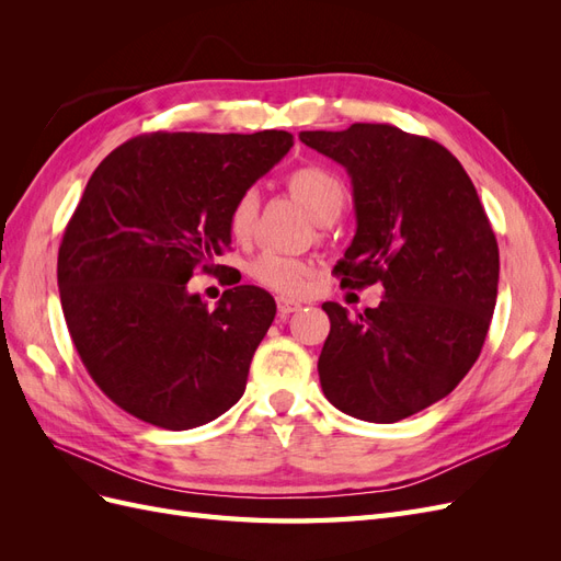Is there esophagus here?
Listing matches in <instances>:
<instances>
[{"label": "esophagus", "mask_w": 561, "mask_h": 561, "mask_svg": "<svg viewBox=\"0 0 561 561\" xmlns=\"http://www.w3.org/2000/svg\"><path fill=\"white\" fill-rule=\"evenodd\" d=\"M276 304H278V313H280L283 318L301 309V304H299V301H295V299H287V297H278V299H276Z\"/></svg>", "instance_id": "34e87169"}]
</instances>
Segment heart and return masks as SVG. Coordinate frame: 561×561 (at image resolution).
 Wrapping results in <instances>:
<instances>
[{
	"mask_svg": "<svg viewBox=\"0 0 561 561\" xmlns=\"http://www.w3.org/2000/svg\"><path fill=\"white\" fill-rule=\"evenodd\" d=\"M287 190L301 203L316 222H325L336 217L344 206V186L330 171L318 165H301L287 175ZM254 217H257V194L243 192L233 201L229 210V233L236 241H245L252 233ZM309 266L297 257H287L280 252H264L250 264V276L260 285L283 295L299 293L307 280Z\"/></svg>",
	"mask_w": 561,
	"mask_h": 561,
	"instance_id": "1",
	"label": "heart"
}]
</instances>
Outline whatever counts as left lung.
Wrapping results in <instances>:
<instances>
[{
  "label": "left lung",
  "instance_id": "1",
  "mask_svg": "<svg viewBox=\"0 0 561 561\" xmlns=\"http://www.w3.org/2000/svg\"><path fill=\"white\" fill-rule=\"evenodd\" d=\"M353 184L355 236L342 285H383L355 318L322 304L325 398L348 416L396 423L458 386L480 358L499 293V243L463 165L435 140L388 124L301 130Z\"/></svg>",
  "mask_w": 561,
  "mask_h": 561
}]
</instances>
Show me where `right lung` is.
<instances>
[{"mask_svg": "<svg viewBox=\"0 0 561 561\" xmlns=\"http://www.w3.org/2000/svg\"><path fill=\"white\" fill-rule=\"evenodd\" d=\"M293 145L287 130L151 133L95 168L58 250V290L83 367L124 412L190 431L241 400L276 301L236 285L210 309L190 278L215 268L233 201Z\"/></svg>", "mask_w": 561, "mask_h": 561, "instance_id": "obj_1", "label": "right lung"}]
</instances>
